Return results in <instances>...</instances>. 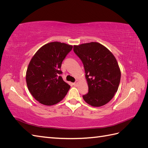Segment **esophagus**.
Returning <instances> with one entry per match:
<instances>
[{"label": "esophagus", "mask_w": 148, "mask_h": 148, "mask_svg": "<svg viewBox=\"0 0 148 148\" xmlns=\"http://www.w3.org/2000/svg\"><path fill=\"white\" fill-rule=\"evenodd\" d=\"M78 83H79V81H78V80H77V81H76V82L73 83V85H74L75 86H77Z\"/></svg>", "instance_id": "34e87169"}]
</instances>
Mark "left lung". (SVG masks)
Here are the masks:
<instances>
[{
    "label": "left lung",
    "mask_w": 148,
    "mask_h": 148,
    "mask_svg": "<svg viewBox=\"0 0 148 148\" xmlns=\"http://www.w3.org/2000/svg\"><path fill=\"white\" fill-rule=\"evenodd\" d=\"M74 52L82 61L88 86L83 96L89 105L101 107L107 104L117 91L121 71L115 56L108 49L97 42L73 46Z\"/></svg>",
    "instance_id": "8db88e82"
}]
</instances>
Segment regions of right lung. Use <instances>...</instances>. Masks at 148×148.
Returning <instances> with one entry per match:
<instances>
[{
  "instance_id": "1",
  "label": "right lung",
  "mask_w": 148,
  "mask_h": 148,
  "mask_svg": "<svg viewBox=\"0 0 148 148\" xmlns=\"http://www.w3.org/2000/svg\"><path fill=\"white\" fill-rule=\"evenodd\" d=\"M73 46L60 42L47 43L31 59L26 73L28 90L34 99L46 106L57 104L64 99L70 86L62 79V61Z\"/></svg>"
}]
</instances>
